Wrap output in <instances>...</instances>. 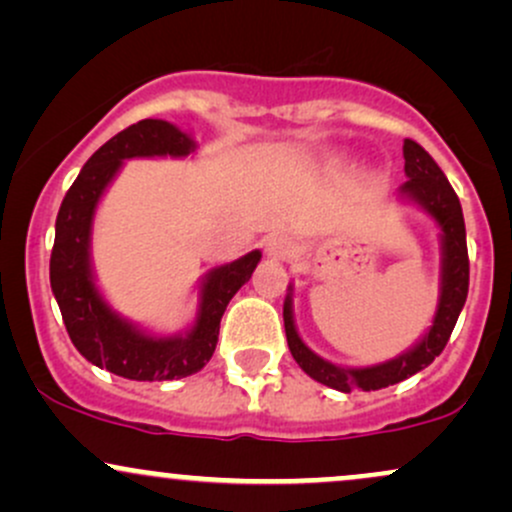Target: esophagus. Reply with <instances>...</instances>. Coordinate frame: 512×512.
<instances>
[{
    "label": "esophagus",
    "mask_w": 512,
    "mask_h": 512,
    "mask_svg": "<svg viewBox=\"0 0 512 512\" xmlns=\"http://www.w3.org/2000/svg\"><path fill=\"white\" fill-rule=\"evenodd\" d=\"M264 252L272 260H289L291 257V240L284 236H269L264 240Z\"/></svg>",
    "instance_id": "1"
}]
</instances>
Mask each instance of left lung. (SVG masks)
<instances>
[{
  "label": "left lung",
  "instance_id": "8db88e82",
  "mask_svg": "<svg viewBox=\"0 0 512 512\" xmlns=\"http://www.w3.org/2000/svg\"><path fill=\"white\" fill-rule=\"evenodd\" d=\"M404 173H407L409 180L399 187V195L424 209L440 228L443 260H440V296L433 325L428 327L421 342H416L409 351H404L397 358H390V361L368 368L337 366V363L325 361L315 351H310L303 344V339L298 337L296 322H293V289L289 286V296L284 301V327L291 356L296 358L298 366L310 378L332 387V390H383V387L402 383V380L411 378L419 370L431 366L448 344L457 317L464 308V301H467L469 257L460 199H457L443 170L438 168V163L428 156L424 146L411 142V139H404Z\"/></svg>",
  "mask_w": 512,
  "mask_h": 512
}]
</instances>
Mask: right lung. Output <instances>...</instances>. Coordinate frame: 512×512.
Returning a JSON list of instances; mask_svg holds the SVG:
<instances>
[{"mask_svg": "<svg viewBox=\"0 0 512 512\" xmlns=\"http://www.w3.org/2000/svg\"><path fill=\"white\" fill-rule=\"evenodd\" d=\"M195 139L166 120H142L105 142L81 168L62 199L50 255V286L69 339L86 361L127 380H178L209 363L219 342L228 301L250 281L262 252L211 269L199 289L195 325L182 334L156 337L110 308L98 291L91 267V231L105 187L127 158L190 156Z\"/></svg>", "mask_w": 512, "mask_h": 512, "instance_id": "right-lung-1", "label": "right lung"}]
</instances>
